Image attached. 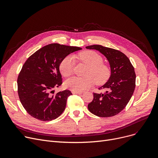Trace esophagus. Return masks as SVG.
Masks as SVG:
<instances>
[{"mask_svg": "<svg viewBox=\"0 0 158 158\" xmlns=\"http://www.w3.org/2000/svg\"><path fill=\"white\" fill-rule=\"evenodd\" d=\"M72 92L73 94H81L82 93L81 92H76V91H72Z\"/></svg>", "mask_w": 158, "mask_h": 158, "instance_id": "esophagus-1", "label": "esophagus"}]
</instances>
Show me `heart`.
<instances>
[{
	"label": "heart",
	"instance_id": "b5f03b06",
	"mask_svg": "<svg viewBox=\"0 0 158 158\" xmlns=\"http://www.w3.org/2000/svg\"><path fill=\"white\" fill-rule=\"evenodd\" d=\"M75 60L89 66L85 73L86 77H74L66 80L64 82L66 88L76 92H82L95 83L102 85L109 80L111 74L110 66L103 63V58L100 54L92 51H86L73 57H64L60 64V72L64 77H69L73 73Z\"/></svg>",
	"mask_w": 158,
	"mask_h": 158
}]
</instances>
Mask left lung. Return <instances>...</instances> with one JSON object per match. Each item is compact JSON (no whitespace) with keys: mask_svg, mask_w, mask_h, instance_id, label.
I'll return each mask as SVG.
<instances>
[{"mask_svg":"<svg viewBox=\"0 0 158 158\" xmlns=\"http://www.w3.org/2000/svg\"><path fill=\"white\" fill-rule=\"evenodd\" d=\"M95 49L104 54L108 60L111 74L106 83L99 88L104 93H94L93 101L88 105V110L99 117H111L124 108L134 93L136 74L134 66L123 52L100 45L86 47Z\"/></svg>","mask_w":158,"mask_h":158,"instance_id":"8db88e82","label":"left lung"}]
</instances>
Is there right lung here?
<instances>
[{
	"label": "right lung",
	"instance_id": "1",
	"mask_svg": "<svg viewBox=\"0 0 158 158\" xmlns=\"http://www.w3.org/2000/svg\"><path fill=\"white\" fill-rule=\"evenodd\" d=\"M82 48L59 44L43 47L25 62L17 79L18 94L26 111L36 119L50 121L64 111L68 97L66 89L54 94V88L63 83L60 64L64 58Z\"/></svg>",
	"mask_w": 158,
	"mask_h": 158
}]
</instances>
